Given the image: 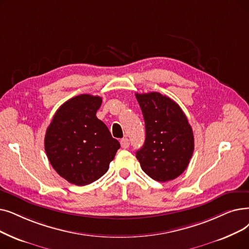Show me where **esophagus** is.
<instances>
[{"label":"esophagus","mask_w":249,"mask_h":249,"mask_svg":"<svg viewBox=\"0 0 249 249\" xmlns=\"http://www.w3.org/2000/svg\"><path fill=\"white\" fill-rule=\"evenodd\" d=\"M120 143H121L122 148H128V147H129V145H130V142H129L128 138H123V139H121Z\"/></svg>","instance_id":"esophagus-1"}]
</instances>
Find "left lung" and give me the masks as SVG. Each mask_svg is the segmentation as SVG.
<instances>
[{"mask_svg": "<svg viewBox=\"0 0 249 249\" xmlns=\"http://www.w3.org/2000/svg\"><path fill=\"white\" fill-rule=\"evenodd\" d=\"M145 123V142L136 158L145 174L159 182L180 176L194 150L192 128L178 104L160 92L136 93Z\"/></svg>", "mask_w": 249, "mask_h": 249, "instance_id": "8db88e82", "label": "left lung"}]
</instances>
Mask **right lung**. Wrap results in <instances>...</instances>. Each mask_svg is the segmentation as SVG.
Segmentation results:
<instances>
[{
  "label": "right lung",
  "instance_id": "1",
  "mask_svg": "<svg viewBox=\"0 0 249 249\" xmlns=\"http://www.w3.org/2000/svg\"><path fill=\"white\" fill-rule=\"evenodd\" d=\"M98 95L80 94L64 103L53 117L45 136L52 167L72 184L84 186L109 169L120 143L96 118Z\"/></svg>",
  "mask_w": 249,
  "mask_h": 249
}]
</instances>
